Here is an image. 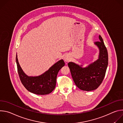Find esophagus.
Returning <instances> with one entry per match:
<instances>
[{"instance_id": "1", "label": "esophagus", "mask_w": 123, "mask_h": 123, "mask_svg": "<svg viewBox=\"0 0 123 123\" xmlns=\"http://www.w3.org/2000/svg\"><path fill=\"white\" fill-rule=\"evenodd\" d=\"M64 61L65 62H68L70 60V58H69V57L68 55H66L64 57Z\"/></svg>"}]
</instances>
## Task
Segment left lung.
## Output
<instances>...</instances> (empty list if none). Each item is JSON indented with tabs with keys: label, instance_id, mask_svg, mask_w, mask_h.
I'll list each match as a JSON object with an SVG mask.
<instances>
[{
	"label": "left lung",
	"instance_id": "1",
	"mask_svg": "<svg viewBox=\"0 0 123 123\" xmlns=\"http://www.w3.org/2000/svg\"><path fill=\"white\" fill-rule=\"evenodd\" d=\"M99 41L94 44L99 49V58L86 68L74 62L68 65L76 86L81 90L91 91L97 89L102 83L108 65V54L103 40L99 36Z\"/></svg>",
	"mask_w": 123,
	"mask_h": 123
}]
</instances>
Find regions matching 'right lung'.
Segmentation results:
<instances>
[{
    "label": "right lung",
    "mask_w": 123,
    "mask_h": 123,
    "mask_svg": "<svg viewBox=\"0 0 123 123\" xmlns=\"http://www.w3.org/2000/svg\"><path fill=\"white\" fill-rule=\"evenodd\" d=\"M17 71L22 84L30 92L38 94L46 95L55 89L57 75L59 70L65 65L63 59L52 66L47 71L38 76H28L23 71L16 55Z\"/></svg>",
    "instance_id": "1"
}]
</instances>
